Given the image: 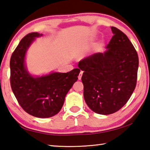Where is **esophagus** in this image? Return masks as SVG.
<instances>
[{
  "label": "esophagus",
  "mask_w": 150,
  "mask_h": 150,
  "mask_svg": "<svg viewBox=\"0 0 150 150\" xmlns=\"http://www.w3.org/2000/svg\"><path fill=\"white\" fill-rule=\"evenodd\" d=\"M83 73V71H80V73H79V76H78V78H79V80H80L81 79V77H82Z\"/></svg>",
  "instance_id": "esophagus-1"
}]
</instances>
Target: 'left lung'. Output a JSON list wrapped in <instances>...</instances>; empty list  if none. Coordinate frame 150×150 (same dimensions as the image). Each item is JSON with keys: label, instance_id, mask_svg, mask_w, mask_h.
I'll list each match as a JSON object with an SVG mask.
<instances>
[{"label": "left lung", "instance_id": "1", "mask_svg": "<svg viewBox=\"0 0 150 150\" xmlns=\"http://www.w3.org/2000/svg\"><path fill=\"white\" fill-rule=\"evenodd\" d=\"M114 35L105 53L79 61L87 105L93 111L109 115L124 106L137 83L139 59L127 35L111 27Z\"/></svg>", "mask_w": 150, "mask_h": 150}]
</instances>
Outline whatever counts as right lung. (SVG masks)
<instances>
[{
  "mask_svg": "<svg viewBox=\"0 0 150 150\" xmlns=\"http://www.w3.org/2000/svg\"><path fill=\"white\" fill-rule=\"evenodd\" d=\"M41 35L30 33L21 39L11 57L10 81L13 93L24 111L35 117L46 118L60 111L67 93L78 79L80 69L32 77L25 69V54L35 38Z\"/></svg>",
  "mask_w": 150,
  "mask_h": 150,
  "instance_id": "right-lung-1",
  "label": "right lung"
}]
</instances>
